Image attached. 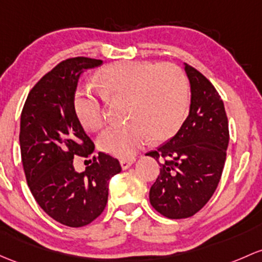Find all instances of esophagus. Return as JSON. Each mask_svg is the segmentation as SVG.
Instances as JSON below:
<instances>
[{
  "label": "esophagus",
  "mask_w": 262,
  "mask_h": 262,
  "mask_svg": "<svg viewBox=\"0 0 262 262\" xmlns=\"http://www.w3.org/2000/svg\"><path fill=\"white\" fill-rule=\"evenodd\" d=\"M133 163H134V159L133 158H130V159H120V166H122L123 169H126V168L130 167Z\"/></svg>",
  "instance_id": "34e87169"
}]
</instances>
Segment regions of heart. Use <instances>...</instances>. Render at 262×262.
<instances>
[{"mask_svg": "<svg viewBox=\"0 0 262 262\" xmlns=\"http://www.w3.org/2000/svg\"><path fill=\"white\" fill-rule=\"evenodd\" d=\"M95 81L106 100L126 99V122L106 128L99 138L104 152L130 158L150 139L174 136L188 112V81L177 65L164 62L117 61L95 74ZM75 112L86 128L105 124L103 97L89 89L79 90Z\"/></svg>", "mask_w": 262, "mask_h": 262, "instance_id": "heart-1", "label": "heart"}]
</instances>
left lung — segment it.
I'll return each mask as SVG.
<instances>
[{
	"mask_svg": "<svg viewBox=\"0 0 262 262\" xmlns=\"http://www.w3.org/2000/svg\"><path fill=\"white\" fill-rule=\"evenodd\" d=\"M191 82V108L173 138L147 156L161 159L149 201L167 219H187L210 201L226 162L228 120L224 101L212 82L193 66L184 65Z\"/></svg>",
	"mask_w": 262,
	"mask_h": 262,
	"instance_id": "left-lung-1",
	"label": "left lung"
}]
</instances>
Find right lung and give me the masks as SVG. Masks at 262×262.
I'll return each mask as SVG.
<instances>
[{"instance_id":"right-lung-1","label":"right lung","mask_w":262,"mask_h":262,"mask_svg":"<svg viewBox=\"0 0 262 262\" xmlns=\"http://www.w3.org/2000/svg\"><path fill=\"white\" fill-rule=\"evenodd\" d=\"M101 64L84 56L59 62L30 90L21 113V159L30 191L51 219L69 227L89 225L103 213L109 180L122 170L109 154L92 157L94 143L74 106L80 75ZM76 155L92 163L81 173L73 168Z\"/></svg>"}]
</instances>
